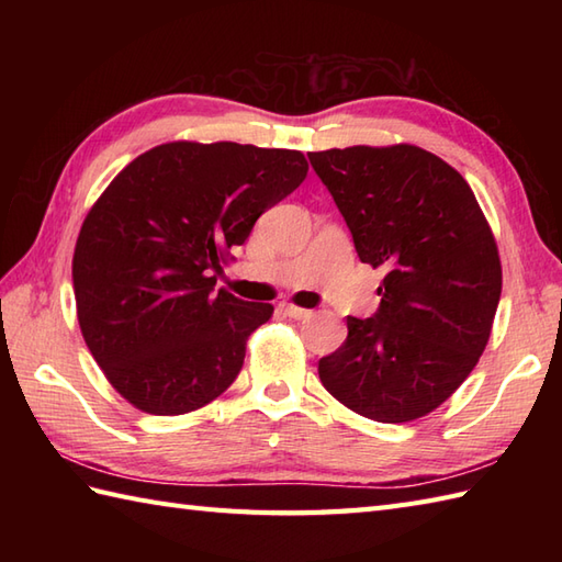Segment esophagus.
I'll return each instance as SVG.
<instances>
[{
    "instance_id": "34e87169",
    "label": "esophagus",
    "mask_w": 562,
    "mask_h": 562,
    "mask_svg": "<svg viewBox=\"0 0 562 562\" xmlns=\"http://www.w3.org/2000/svg\"><path fill=\"white\" fill-rule=\"evenodd\" d=\"M282 312H284V316H290L294 321H302V318H306L308 314H312V312H306V308L294 306V304H282Z\"/></svg>"
}]
</instances>
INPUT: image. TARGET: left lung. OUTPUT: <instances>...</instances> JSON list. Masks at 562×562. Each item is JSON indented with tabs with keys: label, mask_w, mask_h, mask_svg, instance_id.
Listing matches in <instances>:
<instances>
[{
	"label": "left lung",
	"mask_w": 562,
	"mask_h": 562,
	"mask_svg": "<svg viewBox=\"0 0 562 562\" xmlns=\"http://www.w3.org/2000/svg\"><path fill=\"white\" fill-rule=\"evenodd\" d=\"M362 262L384 268L372 318L318 360L321 384L376 423H408L445 403L491 338L503 268L473 190L413 145L308 154Z\"/></svg>",
	"instance_id": "8db88e82"
}]
</instances>
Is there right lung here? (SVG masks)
Returning a JSON list of instances; mask_svg holds the SVG:
<instances>
[{"instance_id":"add662e5","label":"right lung","mask_w":562,"mask_h":562,"mask_svg":"<svg viewBox=\"0 0 562 562\" xmlns=\"http://www.w3.org/2000/svg\"><path fill=\"white\" fill-rule=\"evenodd\" d=\"M302 151L171 142L113 178L81 224V336L115 391L151 415H183L234 384L270 304L214 290L226 250L306 178Z\"/></svg>"}]
</instances>
